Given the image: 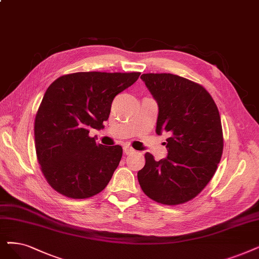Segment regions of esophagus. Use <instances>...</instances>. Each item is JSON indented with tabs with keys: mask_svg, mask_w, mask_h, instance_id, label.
<instances>
[{
	"mask_svg": "<svg viewBox=\"0 0 259 259\" xmlns=\"http://www.w3.org/2000/svg\"><path fill=\"white\" fill-rule=\"evenodd\" d=\"M123 151L125 154H131V153L134 152V149L131 146H128V144H126V146L123 147Z\"/></svg>",
	"mask_w": 259,
	"mask_h": 259,
	"instance_id": "34e87169",
	"label": "esophagus"
}]
</instances>
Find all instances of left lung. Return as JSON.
<instances>
[{
    "label": "left lung",
    "instance_id": "8db88e82",
    "mask_svg": "<svg viewBox=\"0 0 259 259\" xmlns=\"http://www.w3.org/2000/svg\"><path fill=\"white\" fill-rule=\"evenodd\" d=\"M146 82L158 104L156 133H168V156L156 161L146 153L138 182L150 199L179 205L195 198L209 183L223 152L218 107L196 82L171 73H147Z\"/></svg>",
    "mask_w": 259,
    "mask_h": 259
}]
</instances>
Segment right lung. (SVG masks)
Returning <instances> with one entry per match:
<instances>
[{
	"label": "right lung",
	"instance_id": "right-lung-1",
	"mask_svg": "<svg viewBox=\"0 0 259 259\" xmlns=\"http://www.w3.org/2000/svg\"><path fill=\"white\" fill-rule=\"evenodd\" d=\"M140 73L76 72L55 79L47 89L35 118V148L45 178L71 199H88L109 183L122 147H105L89 136L104 128L115 97Z\"/></svg>",
	"mask_w": 259,
	"mask_h": 259
}]
</instances>
